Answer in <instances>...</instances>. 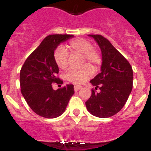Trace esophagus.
<instances>
[{
  "mask_svg": "<svg viewBox=\"0 0 151 151\" xmlns=\"http://www.w3.org/2000/svg\"><path fill=\"white\" fill-rule=\"evenodd\" d=\"M81 88H82L81 86H78V85H75V86H74V91H80V90L81 89Z\"/></svg>",
  "mask_w": 151,
  "mask_h": 151,
  "instance_id": "esophagus-1",
  "label": "esophagus"
}]
</instances>
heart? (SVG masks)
<instances>
[{"instance_id":"heart-1","label":"heart","mask_w":151,"mask_h":151,"mask_svg":"<svg viewBox=\"0 0 151 151\" xmlns=\"http://www.w3.org/2000/svg\"><path fill=\"white\" fill-rule=\"evenodd\" d=\"M70 53L83 55V61L88 62L97 68L101 63L99 52L92 47L91 42L83 38H77L71 40L66 46ZM54 59L56 65L60 69H66L68 66V53L63 47H58L54 52ZM94 70L90 65H85L79 69L70 68L66 74V79L74 84L80 85L93 77Z\"/></svg>"}]
</instances>
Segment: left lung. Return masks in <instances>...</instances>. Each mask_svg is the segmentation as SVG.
Here are the masks:
<instances>
[{
	"label": "left lung",
	"mask_w": 151,
	"mask_h": 151,
	"mask_svg": "<svg viewBox=\"0 0 151 151\" xmlns=\"http://www.w3.org/2000/svg\"><path fill=\"white\" fill-rule=\"evenodd\" d=\"M93 38L101 51V72L90 81L95 89L85 102L87 109L99 118H109L123 108L133 87V70L127 60L101 35H88Z\"/></svg>",
	"instance_id": "obj_1"
}]
</instances>
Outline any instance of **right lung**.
Here are the masks:
<instances>
[{
	"label": "right lung",
	"mask_w": 151,
	"mask_h": 151,
	"mask_svg": "<svg viewBox=\"0 0 151 151\" xmlns=\"http://www.w3.org/2000/svg\"><path fill=\"white\" fill-rule=\"evenodd\" d=\"M73 37L68 34L47 36L28 56L20 70L21 93L30 109L44 118L61 115L74 93L73 85H66L56 91L52 85L63 83L56 77L59 68L54 59L55 50L60 43Z\"/></svg>",
	"instance_id": "1"
}]
</instances>
